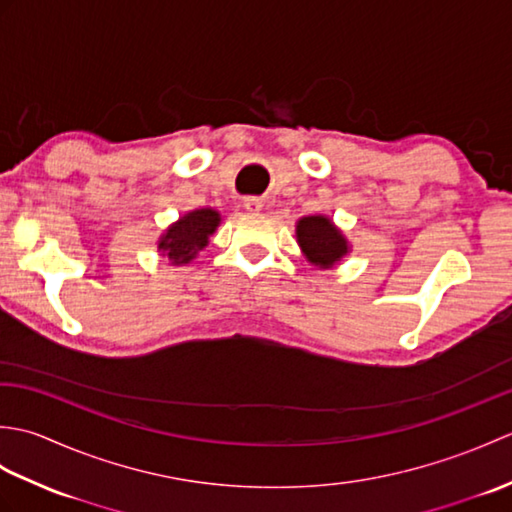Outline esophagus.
I'll use <instances>...</instances> for the list:
<instances>
[{"label": "esophagus", "instance_id": "1", "mask_svg": "<svg viewBox=\"0 0 512 512\" xmlns=\"http://www.w3.org/2000/svg\"><path fill=\"white\" fill-rule=\"evenodd\" d=\"M262 206H264V202L259 200V198H246L244 200V209L246 211H262Z\"/></svg>", "mask_w": 512, "mask_h": 512}]
</instances>
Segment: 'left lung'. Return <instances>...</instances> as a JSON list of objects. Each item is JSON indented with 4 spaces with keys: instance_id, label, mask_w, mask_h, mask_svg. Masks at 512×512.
Masks as SVG:
<instances>
[{
    "instance_id": "obj_1",
    "label": "left lung",
    "mask_w": 512,
    "mask_h": 512,
    "mask_svg": "<svg viewBox=\"0 0 512 512\" xmlns=\"http://www.w3.org/2000/svg\"><path fill=\"white\" fill-rule=\"evenodd\" d=\"M295 235L306 262L321 270L341 264L343 257L352 250L341 228L321 213L301 217L295 226Z\"/></svg>"
}]
</instances>
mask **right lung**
<instances>
[{"label":"right lung","instance_id":"1","mask_svg":"<svg viewBox=\"0 0 512 512\" xmlns=\"http://www.w3.org/2000/svg\"><path fill=\"white\" fill-rule=\"evenodd\" d=\"M220 224L222 215L211 206L184 213L158 237L156 248L160 257L169 259L171 266L191 264L200 250L209 246V239Z\"/></svg>","mask_w":512,"mask_h":512}]
</instances>
